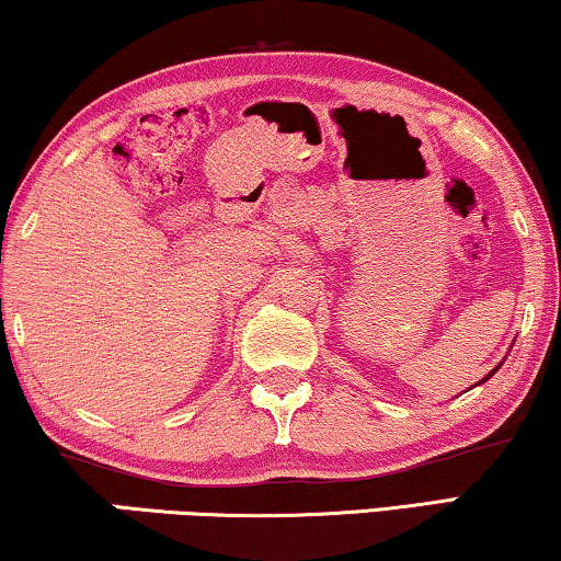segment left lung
Wrapping results in <instances>:
<instances>
[{
  "label": "left lung",
  "instance_id": "1",
  "mask_svg": "<svg viewBox=\"0 0 561 561\" xmlns=\"http://www.w3.org/2000/svg\"><path fill=\"white\" fill-rule=\"evenodd\" d=\"M493 374H495V370H491V374H488V376H485V378H483V381H488V378H491V376H493Z\"/></svg>",
  "mask_w": 561,
  "mask_h": 561
}]
</instances>
